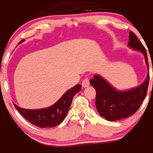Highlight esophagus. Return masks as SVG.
I'll return each instance as SVG.
<instances>
[{
	"mask_svg": "<svg viewBox=\"0 0 153 153\" xmlns=\"http://www.w3.org/2000/svg\"><path fill=\"white\" fill-rule=\"evenodd\" d=\"M82 86L83 87H87L88 86H90V79L88 77H86L82 82Z\"/></svg>",
	"mask_w": 153,
	"mask_h": 153,
	"instance_id": "1",
	"label": "esophagus"
}]
</instances>
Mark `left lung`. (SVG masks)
<instances>
[{"label":"left lung","instance_id":"obj_1","mask_svg":"<svg viewBox=\"0 0 153 153\" xmlns=\"http://www.w3.org/2000/svg\"><path fill=\"white\" fill-rule=\"evenodd\" d=\"M129 39L128 44L129 47L143 53L149 67L145 47L132 31L129 32ZM90 82L97 93L96 107L98 113L101 117L109 121H116L130 117L140 107L143 100L146 97L149 82V72L141 86L128 91H117L108 83L107 81L99 75L94 76V78L90 79Z\"/></svg>","mask_w":153,"mask_h":153}]
</instances>
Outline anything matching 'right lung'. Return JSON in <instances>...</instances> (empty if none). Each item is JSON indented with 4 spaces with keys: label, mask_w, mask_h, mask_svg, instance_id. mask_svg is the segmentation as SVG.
I'll return each instance as SVG.
<instances>
[{
    "label": "right lung",
    "mask_w": 153,
    "mask_h": 153,
    "mask_svg": "<svg viewBox=\"0 0 153 153\" xmlns=\"http://www.w3.org/2000/svg\"><path fill=\"white\" fill-rule=\"evenodd\" d=\"M80 90L81 85H76L67 90L56 103L45 109H27L21 108L16 104H13V106L31 124L40 128L54 127L63 122L71 106L74 97Z\"/></svg>",
    "instance_id": "1"
}]
</instances>
